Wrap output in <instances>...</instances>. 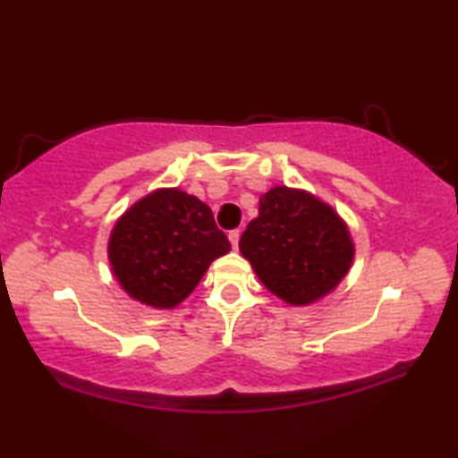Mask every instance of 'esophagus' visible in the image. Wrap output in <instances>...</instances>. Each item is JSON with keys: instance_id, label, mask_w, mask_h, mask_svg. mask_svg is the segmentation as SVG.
<instances>
[{"instance_id": "esophagus-1", "label": "esophagus", "mask_w": 458, "mask_h": 458, "mask_svg": "<svg viewBox=\"0 0 458 458\" xmlns=\"http://www.w3.org/2000/svg\"><path fill=\"white\" fill-rule=\"evenodd\" d=\"M240 229H233V231H229V242H231V246H233V250H237V246H240Z\"/></svg>"}]
</instances>
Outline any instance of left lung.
I'll use <instances>...</instances> for the list:
<instances>
[{"instance_id": "obj_1", "label": "left lung", "mask_w": 458, "mask_h": 458, "mask_svg": "<svg viewBox=\"0 0 458 458\" xmlns=\"http://www.w3.org/2000/svg\"><path fill=\"white\" fill-rule=\"evenodd\" d=\"M240 252L268 292L290 306H309L346 277L354 242L346 221L321 198L275 185L260 196Z\"/></svg>"}]
</instances>
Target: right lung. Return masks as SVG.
I'll use <instances>...</instances> for the list:
<instances>
[{
  "label": "right lung",
  "instance_id": "obj_1",
  "mask_svg": "<svg viewBox=\"0 0 458 458\" xmlns=\"http://www.w3.org/2000/svg\"><path fill=\"white\" fill-rule=\"evenodd\" d=\"M231 250L202 199L160 187L124 210L112 227L108 260L129 298L174 309L196 290L212 260Z\"/></svg>",
  "mask_w": 458,
  "mask_h": 458
}]
</instances>
